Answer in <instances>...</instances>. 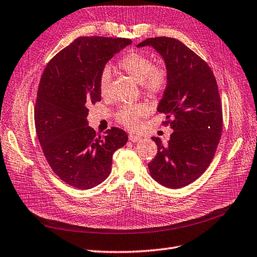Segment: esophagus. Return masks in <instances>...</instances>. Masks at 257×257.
I'll return each instance as SVG.
<instances>
[{
	"label": "esophagus",
	"mask_w": 257,
	"mask_h": 257,
	"mask_svg": "<svg viewBox=\"0 0 257 257\" xmlns=\"http://www.w3.org/2000/svg\"><path fill=\"white\" fill-rule=\"evenodd\" d=\"M141 139H142V138L140 136H138V135H135V134L129 135V140L133 141V142H139Z\"/></svg>",
	"instance_id": "34e87169"
}]
</instances>
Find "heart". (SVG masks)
Here are the masks:
<instances>
[{
    "instance_id": "1",
    "label": "heart",
    "mask_w": 257,
    "mask_h": 257,
    "mask_svg": "<svg viewBox=\"0 0 257 257\" xmlns=\"http://www.w3.org/2000/svg\"><path fill=\"white\" fill-rule=\"evenodd\" d=\"M118 68L124 71L136 81L141 83L142 89L148 94H159L165 89L167 84V70L160 65H154L153 61L147 55L139 52H130L122 56L117 63ZM110 71L108 68L103 69L98 81V89L103 97L109 93ZM149 113V108L144 104L123 105L116 113V119L122 126L135 129L139 124L140 118Z\"/></svg>"
}]
</instances>
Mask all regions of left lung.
<instances>
[{
  "label": "left lung",
  "mask_w": 257,
  "mask_h": 257,
  "mask_svg": "<svg viewBox=\"0 0 257 257\" xmlns=\"http://www.w3.org/2000/svg\"><path fill=\"white\" fill-rule=\"evenodd\" d=\"M163 56L167 85L157 110L166 115L164 126L174 133L167 144L152 137L157 154L148 166L164 187L178 189L195 181L213 161L222 130V108L216 78L205 61L174 38H149Z\"/></svg>",
  "instance_id": "1"
}]
</instances>
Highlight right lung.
I'll return each mask as SVG.
<instances>
[{
	"label": "right lung",
	"mask_w": 257,
	"mask_h": 257,
	"mask_svg": "<svg viewBox=\"0 0 257 257\" xmlns=\"http://www.w3.org/2000/svg\"><path fill=\"white\" fill-rule=\"evenodd\" d=\"M130 39L80 37L52 58L39 84L35 124L51 169L67 185L88 190L107 178L113 154L128 136L111 127L101 137L88 126V107L101 101V72Z\"/></svg>",
	"instance_id": "add662e5"
}]
</instances>
